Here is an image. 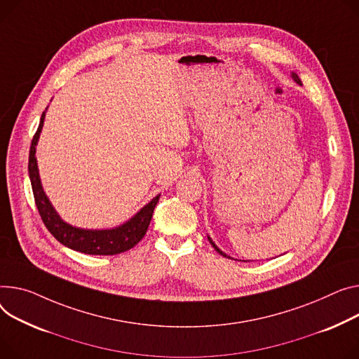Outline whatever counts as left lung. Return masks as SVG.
<instances>
[{"mask_svg": "<svg viewBox=\"0 0 359 359\" xmlns=\"http://www.w3.org/2000/svg\"><path fill=\"white\" fill-rule=\"evenodd\" d=\"M292 78H293V79H294V82H296V83H299V85H302V82H300V79H299V76H297V75H296V74H294V72H293V74H292ZM208 240H209V243H210V244H212V247H213V248H215V250H217V251H218V252H219V254H221V255H224V257H228V255H226V254H225V252H222V251H221V250H219V248H218V247H217V245H215V243H213V241H212V240H210V238H209V236H208ZM228 258H231V257H228Z\"/></svg>", "mask_w": 359, "mask_h": 359, "instance_id": "left-lung-1", "label": "left lung"}]
</instances>
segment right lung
Wrapping results in <instances>:
<instances>
[{"mask_svg":"<svg viewBox=\"0 0 359 359\" xmlns=\"http://www.w3.org/2000/svg\"><path fill=\"white\" fill-rule=\"evenodd\" d=\"M44 116L46 112L41 114L40 124L33 137L29 156V176L33 187L36 206L39 209L43 224L60 244L83 254L115 255L131 250L142 240V236L146 235L160 195L153 198L144 208H141L126 224L112 229H82L66 224L59 217L50 201L47 199L39 176L36 146L43 128Z\"/></svg>","mask_w":359,"mask_h":359,"instance_id":"obj_1","label":"right lung"}]
</instances>
